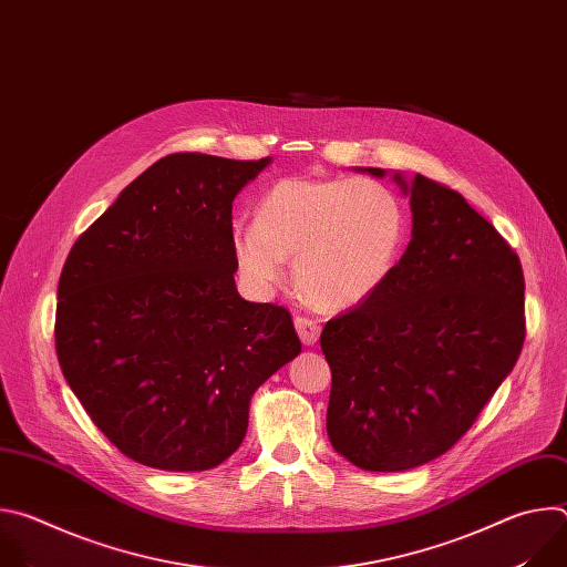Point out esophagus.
<instances>
[{
    "instance_id": "obj_1",
    "label": "esophagus",
    "mask_w": 567,
    "mask_h": 567,
    "mask_svg": "<svg viewBox=\"0 0 567 567\" xmlns=\"http://www.w3.org/2000/svg\"><path fill=\"white\" fill-rule=\"evenodd\" d=\"M293 326H296V332L300 337V341L305 346H313L318 341V334H320V322L316 318H309V316H296L293 318Z\"/></svg>"
}]
</instances>
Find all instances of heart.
Returning <instances> with one entry per match:
<instances>
[{
	"label": "heart",
	"mask_w": 567,
	"mask_h": 567,
	"mask_svg": "<svg viewBox=\"0 0 567 567\" xmlns=\"http://www.w3.org/2000/svg\"><path fill=\"white\" fill-rule=\"evenodd\" d=\"M406 235V204L377 179L287 177L258 197L254 226L233 230V258L258 293L276 291L293 260L309 300L352 307L390 278Z\"/></svg>",
	"instance_id": "obj_1"
}]
</instances>
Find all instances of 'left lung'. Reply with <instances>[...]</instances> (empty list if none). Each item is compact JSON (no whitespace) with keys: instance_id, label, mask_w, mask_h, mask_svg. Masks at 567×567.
Here are the masks:
<instances>
[{"instance_id":"1","label":"left lung","mask_w":567,"mask_h":567,"mask_svg":"<svg viewBox=\"0 0 567 567\" xmlns=\"http://www.w3.org/2000/svg\"><path fill=\"white\" fill-rule=\"evenodd\" d=\"M394 179L411 195L413 239L390 278L320 334L328 435L365 471H406L453 449L525 343V278L507 239L457 190Z\"/></svg>"}]
</instances>
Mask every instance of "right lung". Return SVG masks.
<instances>
[{
  "instance_id": "right-lung-1",
  "label": "right lung",
  "mask_w": 567,
  "mask_h": 567,
  "mask_svg": "<svg viewBox=\"0 0 567 567\" xmlns=\"http://www.w3.org/2000/svg\"><path fill=\"white\" fill-rule=\"evenodd\" d=\"M269 161L158 158L66 256L55 309L62 374L138 464H221L247 435L254 392L300 352L291 313L245 300L233 278V199Z\"/></svg>"
}]
</instances>
